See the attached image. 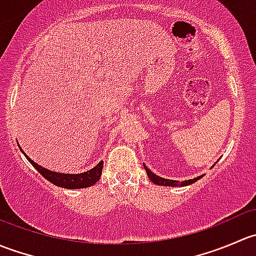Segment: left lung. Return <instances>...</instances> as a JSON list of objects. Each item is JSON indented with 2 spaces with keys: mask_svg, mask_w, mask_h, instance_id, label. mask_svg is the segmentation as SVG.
Instances as JSON below:
<instances>
[{
  "mask_svg": "<svg viewBox=\"0 0 256 256\" xmlns=\"http://www.w3.org/2000/svg\"><path fill=\"white\" fill-rule=\"evenodd\" d=\"M144 170H146L147 172V176H148L150 180H152V182L154 183V184H158V186H168V187H177V186H188V184H192V183H194L196 180H198L200 177H197V178H193V180H183V182H180V180H166V178H162L160 176H156L154 174H152L151 171H150L148 168H147L146 166L144 164Z\"/></svg>",
  "mask_w": 256,
  "mask_h": 256,
  "instance_id": "1",
  "label": "left lung"
}]
</instances>
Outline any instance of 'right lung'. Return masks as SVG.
<instances>
[{
	"label": "right lung",
	"instance_id": "right-lung-1",
	"mask_svg": "<svg viewBox=\"0 0 256 256\" xmlns=\"http://www.w3.org/2000/svg\"><path fill=\"white\" fill-rule=\"evenodd\" d=\"M26 156V154H24ZM27 157L28 161L32 164V166L42 174L46 180H48L49 182H52L53 184L58 186V187L63 188H69V190H76V188H86L90 186L95 184L98 180H100L102 176V166H104V162L100 161L94 168L89 170V171L84 172V174H58V172H52L47 168H43L42 166L37 164L36 162H33L32 160Z\"/></svg>",
	"mask_w": 256,
	"mask_h": 256
}]
</instances>
